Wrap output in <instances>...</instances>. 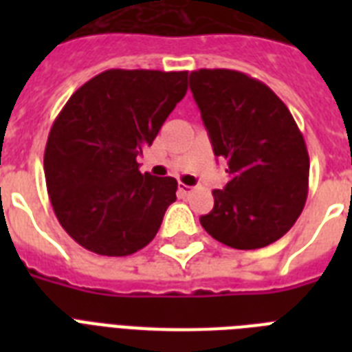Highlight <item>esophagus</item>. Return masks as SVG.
I'll return each mask as SVG.
<instances>
[{
	"label": "esophagus",
	"mask_w": 352,
	"mask_h": 352,
	"mask_svg": "<svg viewBox=\"0 0 352 352\" xmlns=\"http://www.w3.org/2000/svg\"><path fill=\"white\" fill-rule=\"evenodd\" d=\"M192 192V186H188V184H179V193H181V197H186V195H190Z\"/></svg>",
	"instance_id": "esophagus-1"
}]
</instances>
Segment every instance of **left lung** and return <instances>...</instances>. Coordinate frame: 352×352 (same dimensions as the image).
<instances>
[{
  "label": "left lung",
  "instance_id": "8db88e82",
  "mask_svg": "<svg viewBox=\"0 0 352 352\" xmlns=\"http://www.w3.org/2000/svg\"><path fill=\"white\" fill-rule=\"evenodd\" d=\"M215 157L230 181L214 190L201 225L237 250L268 246L292 228L309 192V153L289 107L268 85L232 69L190 73Z\"/></svg>",
  "mask_w": 352,
  "mask_h": 352
}]
</instances>
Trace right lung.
Segmentation results:
<instances>
[{
  "instance_id": "right-lung-1",
  "label": "right lung",
  "mask_w": 352,
  "mask_h": 352,
  "mask_svg": "<svg viewBox=\"0 0 352 352\" xmlns=\"http://www.w3.org/2000/svg\"><path fill=\"white\" fill-rule=\"evenodd\" d=\"M188 71L109 69L85 82L63 106L47 138L43 170L60 225L98 256L144 248L177 199L173 177L138 171L173 107Z\"/></svg>"
}]
</instances>
